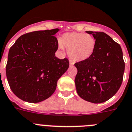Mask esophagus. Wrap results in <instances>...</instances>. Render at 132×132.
Instances as JSON below:
<instances>
[{
	"mask_svg": "<svg viewBox=\"0 0 132 132\" xmlns=\"http://www.w3.org/2000/svg\"><path fill=\"white\" fill-rule=\"evenodd\" d=\"M69 63H70V65H71V66H72V65H74L75 62L73 61H71V60H70V61H69Z\"/></svg>",
	"mask_w": 132,
	"mask_h": 132,
	"instance_id": "1",
	"label": "esophagus"
}]
</instances>
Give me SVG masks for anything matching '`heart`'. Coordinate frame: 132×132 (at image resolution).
I'll list each match as a JSON object with an SVG mask.
<instances>
[{
	"label": "heart",
	"instance_id": "heart-1",
	"mask_svg": "<svg viewBox=\"0 0 132 132\" xmlns=\"http://www.w3.org/2000/svg\"><path fill=\"white\" fill-rule=\"evenodd\" d=\"M58 46L61 50L67 48L68 55L72 60L82 61L88 60L94 54L96 40L90 34L67 32L63 35Z\"/></svg>",
	"mask_w": 132,
	"mask_h": 132
}]
</instances>
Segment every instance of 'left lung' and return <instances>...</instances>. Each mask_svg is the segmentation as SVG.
<instances>
[{"mask_svg":"<svg viewBox=\"0 0 132 132\" xmlns=\"http://www.w3.org/2000/svg\"><path fill=\"white\" fill-rule=\"evenodd\" d=\"M96 40L94 54L75 63L78 72L75 82L81 98L94 103L111 99L123 80L125 63L119 44L103 32L86 31Z\"/></svg>","mask_w":132,"mask_h":132,"instance_id":"8db88e82","label":"left lung"}]
</instances>
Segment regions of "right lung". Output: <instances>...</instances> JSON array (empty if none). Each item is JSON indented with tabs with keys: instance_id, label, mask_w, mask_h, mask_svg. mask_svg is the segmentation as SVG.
<instances>
[{
	"instance_id": "right-lung-1",
	"label": "right lung",
	"mask_w": 132,
	"mask_h": 132,
	"mask_svg": "<svg viewBox=\"0 0 132 132\" xmlns=\"http://www.w3.org/2000/svg\"><path fill=\"white\" fill-rule=\"evenodd\" d=\"M59 29L23 35L10 48L7 80L14 94L23 101L39 103L51 96L59 78L69 67L68 59L55 56Z\"/></svg>"
}]
</instances>
